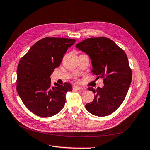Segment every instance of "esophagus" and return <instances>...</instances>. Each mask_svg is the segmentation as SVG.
<instances>
[{
	"mask_svg": "<svg viewBox=\"0 0 150 150\" xmlns=\"http://www.w3.org/2000/svg\"><path fill=\"white\" fill-rule=\"evenodd\" d=\"M74 89H76L78 90H83V88L81 86H74Z\"/></svg>",
	"mask_w": 150,
	"mask_h": 150,
	"instance_id": "34e87169",
	"label": "esophagus"
}]
</instances>
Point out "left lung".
Wrapping results in <instances>:
<instances>
[{"label":"left lung","instance_id":"left-lung-1","mask_svg":"<svg viewBox=\"0 0 150 150\" xmlns=\"http://www.w3.org/2000/svg\"><path fill=\"white\" fill-rule=\"evenodd\" d=\"M91 60L93 74L103 79V88H88L95 94L86 109L96 116L113 113L123 103L132 81V70L125 52L106 37L90 38L76 45Z\"/></svg>","mask_w":150,"mask_h":150}]
</instances>
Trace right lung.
Masks as SVG:
<instances>
[{"label":"right lung","instance_id":"right-lung-1","mask_svg":"<svg viewBox=\"0 0 150 150\" xmlns=\"http://www.w3.org/2000/svg\"><path fill=\"white\" fill-rule=\"evenodd\" d=\"M75 40L47 37L34 44L17 68L16 90L24 105L38 116L47 117L60 112L66 94L72 86L51 84L50 75L59 67L68 48Z\"/></svg>","mask_w":150,"mask_h":150}]
</instances>
